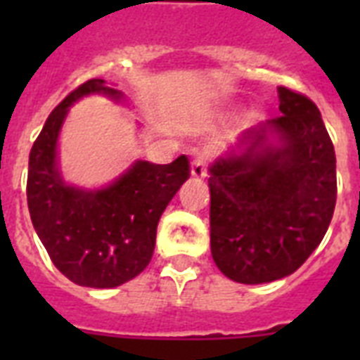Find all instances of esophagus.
Listing matches in <instances>:
<instances>
[{
  "instance_id": "34e87169",
  "label": "esophagus",
  "mask_w": 360,
  "mask_h": 360,
  "mask_svg": "<svg viewBox=\"0 0 360 360\" xmlns=\"http://www.w3.org/2000/svg\"><path fill=\"white\" fill-rule=\"evenodd\" d=\"M209 160H211V153L209 151L196 153L191 162V174L194 175V177H205V175H207Z\"/></svg>"
}]
</instances>
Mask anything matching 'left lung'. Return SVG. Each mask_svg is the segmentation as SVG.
Wrapping results in <instances>:
<instances>
[{"mask_svg": "<svg viewBox=\"0 0 360 360\" xmlns=\"http://www.w3.org/2000/svg\"><path fill=\"white\" fill-rule=\"evenodd\" d=\"M282 115L248 130L243 157L211 166V254L240 284H262L295 273L321 243L336 203V157L318 106L278 87ZM282 148H262L264 130Z\"/></svg>", "mask_w": 360, "mask_h": 360, "instance_id": "obj_1", "label": "left lung"}]
</instances>
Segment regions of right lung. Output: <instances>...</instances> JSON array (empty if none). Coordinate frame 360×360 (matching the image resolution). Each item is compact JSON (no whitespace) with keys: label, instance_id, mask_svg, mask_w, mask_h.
I'll return each instance as SVG.
<instances>
[{"label":"right lung","instance_id":"add662e5","mask_svg":"<svg viewBox=\"0 0 360 360\" xmlns=\"http://www.w3.org/2000/svg\"><path fill=\"white\" fill-rule=\"evenodd\" d=\"M89 93L120 98V91L93 78L53 108L31 147L27 207L48 256L67 278L86 288H115L149 265L160 214L191 177V162L185 155L169 164L140 160L97 192L63 185L56 168L59 129L70 104Z\"/></svg>","mask_w":360,"mask_h":360}]
</instances>
